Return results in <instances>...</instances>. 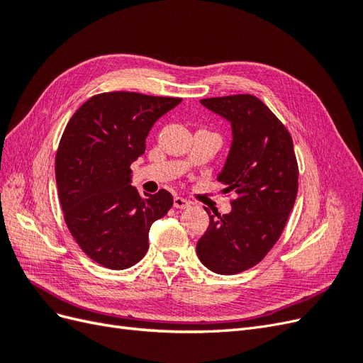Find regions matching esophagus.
Here are the masks:
<instances>
[{
	"label": "esophagus",
	"mask_w": 363,
	"mask_h": 363,
	"mask_svg": "<svg viewBox=\"0 0 363 363\" xmlns=\"http://www.w3.org/2000/svg\"><path fill=\"white\" fill-rule=\"evenodd\" d=\"M192 203L189 200L183 199V196H175L174 199V207L175 208H188Z\"/></svg>",
	"instance_id": "obj_1"
}]
</instances>
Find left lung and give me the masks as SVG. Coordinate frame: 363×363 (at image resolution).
Wrapping results in <instances>:
<instances>
[{"mask_svg": "<svg viewBox=\"0 0 363 363\" xmlns=\"http://www.w3.org/2000/svg\"><path fill=\"white\" fill-rule=\"evenodd\" d=\"M232 125V144L218 182L236 192L232 211L208 213L196 242L206 268L223 276L250 269L277 242L298 191V167L289 131L255 95L200 101Z\"/></svg>", "mask_w": 363, "mask_h": 363, "instance_id": "obj_1", "label": "left lung"}]
</instances>
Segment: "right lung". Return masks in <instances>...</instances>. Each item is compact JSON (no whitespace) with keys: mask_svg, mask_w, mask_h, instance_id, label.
<instances>
[{"mask_svg":"<svg viewBox=\"0 0 363 363\" xmlns=\"http://www.w3.org/2000/svg\"><path fill=\"white\" fill-rule=\"evenodd\" d=\"M182 98L106 92L80 106L56 155V183L65 221L77 244L108 269L133 267L148 250L151 224L172 207V195L131 186V163L145 152L156 121Z\"/></svg>","mask_w":363,"mask_h":363,"instance_id":"add662e5","label":"right lung"}]
</instances>
